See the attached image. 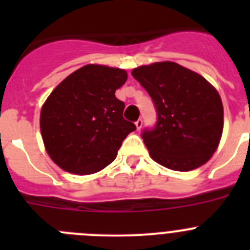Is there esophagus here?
I'll list each match as a JSON object with an SVG mask.
<instances>
[{"instance_id":"esophagus-1","label":"esophagus","mask_w":250,"mask_h":250,"mask_svg":"<svg viewBox=\"0 0 250 250\" xmlns=\"http://www.w3.org/2000/svg\"><path fill=\"white\" fill-rule=\"evenodd\" d=\"M135 126H136V129H138V130H140L141 127H143V120H141V119H139V120L136 121Z\"/></svg>"}]
</instances>
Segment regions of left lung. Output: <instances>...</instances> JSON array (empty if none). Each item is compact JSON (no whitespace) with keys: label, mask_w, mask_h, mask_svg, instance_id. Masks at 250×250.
I'll list each match as a JSON object with an SVG mask.
<instances>
[{"label":"left lung","mask_w":250,"mask_h":250,"mask_svg":"<svg viewBox=\"0 0 250 250\" xmlns=\"http://www.w3.org/2000/svg\"><path fill=\"white\" fill-rule=\"evenodd\" d=\"M131 75L158 111L156 126L143 134L152 160L176 171L194 170L210 160L224 126L215 87L198 72L171 61L139 66Z\"/></svg>","instance_id":"obj_1"}]
</instances>
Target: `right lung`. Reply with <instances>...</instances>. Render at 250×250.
I'll list each match as a JSON object with an SVG mask.
<instances>
[{
    "instance_id": "1",
    "label": "right lung",
    "mask_w": 250,
    "mask_h": 250,
    "mask_svg": "<svg viewBox=\"0 0 250 250\" xmlns=\"http://www.w3.org/2000/svg\"><path fill=\"white\" fill-rule=\"evenodd\" d=\"M127 80L123 68L89 63L52 90L40 114V130L51 160L71 174L98 173L115 160L135 125L115 91Z\"/></svg>"
}]
</instances>
